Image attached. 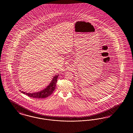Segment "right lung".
I'll return each instance as SVG.
<instances>
[{
	"mask_svg": "<svg viewBox=\"0 0 133 133\" xmlns=\"http://www.w3.org/2000/svg\"><path fill=\"white\" fill-rule=\"evenodd\" d=\"M58 75H55L54 76L53 79L52 80L50 83L49 85L44 90L39 91L38 92L36 93H26L25 92H22L21 91L22 93H23L24 94L27 95L29 97H30L32 98H45L46 97H48L50 95H51L53 93V91L55 90L56 88V84L57 83V78L58 77Z\"/></svg>",
	"mask_w": 133,
	"mask_h": 133,
	"instance_id": "right-lung-1",
	"label": "right lung"
}]
</instances>
